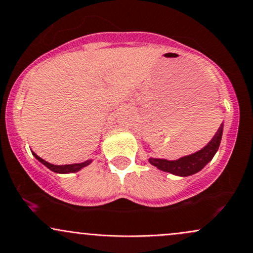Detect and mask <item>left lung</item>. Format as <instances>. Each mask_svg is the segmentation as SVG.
Masks as SVG:
<instances>
[{
  "mask_svg": "<svg viewBox=\"0 0 253 253\" xmlns=\"http://www.w3.org/2000/svg\"><path fill=\"white\" fill-rule=\"evenodd\" d=\"M222 129L223 124L219 127L213 139L206 145L203 149H201L197 152L193 153V155L184 156L182 158L176 159V161H168V159H161V158H150L149 162L157 169L165 171V172H170L176 176H190L194 173L199 172L202 170L213 159L214 155L216 153L217 149L220 146V141H221L222 136Z\"/></svg>",
  "mask_w": 253,
  "mask_h": 253,
  "instance_id": "8db88e82",
  "label": "left lung"
}]
</instances>
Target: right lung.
<instances>
[{"mask_svg": "<svg viewBox=\"0 0 253 253\" xmlns=\"http://www.w3.org/2000/svg\"><path fill=\"white\" fill-rule=\"evenodd\" d=\"M33 156L36 157L38 161L40 162V163H42L45 165L46 168H48L51 171H53V172H57V173H70V172H77V171H80L81 169H83L84 167H86V165H89L91 163V161H85L84 163H77V164H68V165H53L51 163H48V162L43 161L42 158H40L39 156L37 155V153L33 152Z\"/></svg>", "mask_w": 253, "mask_h": 253, "instance_id": "1", "label": "right lung"}]
</instances>
